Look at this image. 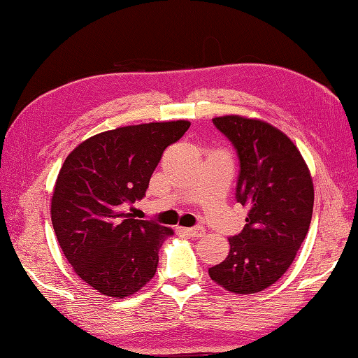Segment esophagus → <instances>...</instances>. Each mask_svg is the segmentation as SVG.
Listing matches in <instances>:
<instances>
[{"instance_id":"34e87169","label":"esophagus","mask_w":358,"mask_h":358,"mask_svg":"<svg viewBox=\"0 0 358 358\" xmlns=\"http://www.w3.org/2000/svg\"><path fill=\"white\" fill-rule=\"evenodd\" d=\"M182 232L190 235V237H202V235L206 234L204 229L199 226L198 227H185V229H182Z\"/></svg>"}]
</instances>
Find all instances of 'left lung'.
<instances>
[{
	"instance_id": "8db88e82",
	"label": "left lung",
	"mask_w": 358,
	"mask_h": 358,
	"mask_svg": "<svg viewBox=\"0 0 358 358\" xmlns=\"http://www.w3.org/2000/svg\"><path fill=\"white\" fill-rule=\"evenodd\" d=\"M213 124L237 150L235 198L248 217L243 231L229 238L227 257L208 274L231 293H259L287 273L306 238L313 180L298 148L273 124L241 115L217 117Z\"/></svg>"
}]
</instances>
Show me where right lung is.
I'll return each instance as SVG.
<instances>
[{
	"instance_id": "1",
	"label": "right lung",
	"mask_w": 358,
	"mask_h": 358,
	"mask_svg": "<svg viewBox=\"0 0 358 358\" xmlns=\"http://www.w3.org/2000/svg\"><path fill=\"white\" fill-rule=\"evenodd\" d=\"M188 127L187 120L117 127L84 140L65 159L51 198L52 227L74 273L98 293L127 298L156 274L173 229L124 208L145 196L165 148Z\"/></svg>"
}]
</instances>
